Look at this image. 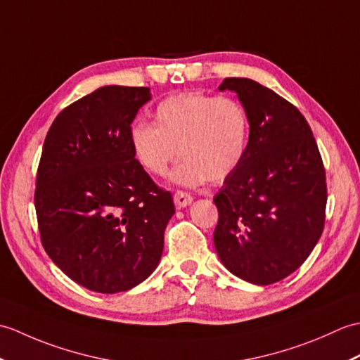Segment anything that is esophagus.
Wrapping results in <instances>:
<instances>
[{
	"instance_id": "34e87169",
	"label": "esophagus",
	"mask_w": 360,
	"mask_h": 360,
	"mask_svg": "<svg viewBox=\"0 0 360 360\" xmlns=\"http://www.w3.org/2000/svg\"><path fill=\"white\" fill-rule=\"evenodd\" d=\"M173 200H174L176 207H179V209H181V207H187V205L192 204L193 198L190 196L188 193H186V192H181V190H178V192L174 193Z\"/></svg>"
}]
</instances>
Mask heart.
<instances>
[{
	"label": "heart",
	"mask_w": 360,
	"mask_h": 360,
	"mask_svg": "<svg viewBox=\"0 0 360 360\" xmlns=\"http://www.w3.org/2000/svg\"><path fill=\"white\" fill-rule=\"evenodd\" d=\"M129 147L145 172L164 176L176 156L172 181L198 187L227 179L243 162L249 142V117L231 97L195 91L164 98L153 111V125L136 122L129 128Z\"/></svg>",
	"instance_id": "b5f03b06"
}]
</instances>
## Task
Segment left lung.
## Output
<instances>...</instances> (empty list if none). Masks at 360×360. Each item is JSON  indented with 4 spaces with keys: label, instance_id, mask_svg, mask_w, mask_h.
I'll use <instances>...</instances> for the list:
<instances>
[{
    "label": "left lung",
    "instance_id": "8db88e82",
    "mask_svg": "<svg viewBox=\"0 0 360 360\" xmlns=\"http://www.w3.org/2000/svg\"><path fill=\"white\" fill-rule=\"evenodd\" d=\"M249 117L240 167L213 198L217 254L254 285L277 283L300 267L323 232L326 178L314 136L292 103L258 82L227 77Z\"/></svg>",
    "mask_w": 360,
    "mask_h": 360
}]
</instances>
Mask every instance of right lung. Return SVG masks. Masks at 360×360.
<instances>
[{
    "label": "right lung",
    "instance_id": "add662e5",
    "mask_svg": "<svg viewBox=\"0 0 360 360\" xmlns=\"http://www.w3.org/2000/svg\"><path fill=\"white\" fill-rule=\"evenodd\" d=\"M150 98V88L102 86L66 106L46 134L34 198L41 244L94 292L137 286L162 255L173 198L137 164L128 139Z\"/></svg>",
    "mask_w": 360,
    "mask_h": 360
}]
</instances>
